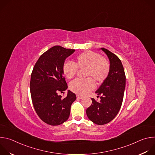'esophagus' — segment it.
Instances as JSON below:
<instances>
[{
    "instance_id": "obj_1",
    "label": "esophagus",
    "mask_w": 155,
    "mask_h": 155,
    "mask_svg": "<svg viewBox=\"0 0 155 155\" xmlns=\"http://www.w3.org/2000/svg\"><path fill=\"white\" fill-rule=\"evenodd\" d=\"M77 97L78 99H82L83 97V96H80V95L77 94Z\"/></svg>"
}]
</instances>
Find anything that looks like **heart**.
Here are the masks:
<instances>
[{
	"instance_id": "heart-1",
	"label": "heart",
	"mask_w": 155,
	"mask_h": 155,
	"mask_svg": "<svg viewBox=\"0 0 155 155\" xmlns=\"http://www.w3.org/2000/svg\"><path fill=\"white\" fill-rule=\"evenodd\" d=\"M87 68L86 77H92L98 83L103 82L107 77L110 71V64L98 53L91 51H86L75 58V63L65 61L62 65V72L68 79H71L77 74L78 68ZM95 83L91 78L84 80L76 79L72 81L69 87L72 91L80 95H84L94 90Z\"/></svg>"
}]
</instances>
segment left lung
<instances>
[{
    "mask_svg": "<svg viewBox=\"0 0 155 155\" xmlns=\"http://www.w3.org/2000/svg\"><path fill=\"white\" fill-rule=\"evenodd\" d=\"M110 62V71L107 78L96 91L101 101L91 98L92 104L86 109V115L94 123L103 125L111 121L121 108L126 86V76L121 60L107 49L101 48Z\"/></svg>",
    "mask_w": 155,
    "mask_h": 155,
    "instance_id": "obj_1",
    "label": "left lung"
}]
</instances>
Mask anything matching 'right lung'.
<instances>
[{
    "instance_id": "1",
    "label": "right lung",
    "mask_w": 155,
    "mask_h": 155,
    "mask_svg": "<svg viewBox=\"0 0 155 155\" xmlns=\"http://www.w3.org/2000/svg\"><path fill=\"white\" fill-rule=\"evenodd\" d=\"M75 51L53 47L40 56L31 74L30 90L34 109L43 121L51 126L61 124L68 120L71 105L77 98L69 90L64 98L58 94L64 93L68 89L62 65Z\"/></svg>"
}]
</instances>
